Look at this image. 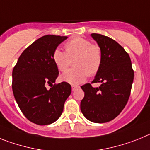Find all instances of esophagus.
Instances as JSON below:
<instances>
[{
    "label": "esophagus",
    "instance_id": "34e87169",
    "mask_svg": "<svg viewBox=\"0 0 150 150\" xmlns=\"http://www.w3.org/2000/svg\"><path fill=\"white\" fill-rule=\"evenodd\" d=\"M79 88H80V86H79L73 85V86H72V91H75V90H76V89H79Z\"/></svg>",
    "mask_w": 150,
    "mask_h": 150
}]
</instances>
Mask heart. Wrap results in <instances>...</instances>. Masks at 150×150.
<instances>
[{"mask_svg":"<svg viewBox=\"0 0 150 150\" xmlns=\"http://www.w3.org/2000/svg\"><path fill=\"white\" fill-rule=\"evenodd\" d=\"M65 52L59 48L54 51L52 58L57 68L64 72L72 64L75 67L62 75V79L71 84H79L95 76L100 70L102 52L100 46L93 44L83 37H73L65 43Z\"/></svg>","mask_w":150,"mask_h":150,"instance_id":"1","label":"heart"}]
</instances>
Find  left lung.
<instances>
[{
	"mask_svg": "<svg viewBox=\"0 0 150 150\" xmlns=\"http://www.w3.org/2000/svg\"><path fill=\"white\" fill-rule=\"evenodd\" d=\"M91 35L102 49V63L92 83L81 86L85 95L80 109L89 121L105 123L117 117L127 103L134 73L130 56L121 45L101 34ZM97 82L100 87L91 86Z\"/></svg>",
	"mask_w": 150,
	"mask_h": 150,
	"instance_id": "1",
	"label": "left lung"
}]
</instances>
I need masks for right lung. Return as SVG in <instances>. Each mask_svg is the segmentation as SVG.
Segmentation results:
<instances>
[{"instance_id": "1", "label": "right lung", "mask_w": 150, "mask_h": 150, "mask_svg": "<svg viewBox=\"0 0 150 150\" xmlns=\"http://www.w3.org/2000/svg\"><path fill=\"white\" fill-rule=\"evenodd\" d=\"M67 36L47 35L24 50L13 70L14 97L25 117L38 125L52 124L59 118L71 93L67 82L53 83L59 75L53 61L54 51ZM49 85L51 88L46 89Z\"/></svg>"}]
</instances>
